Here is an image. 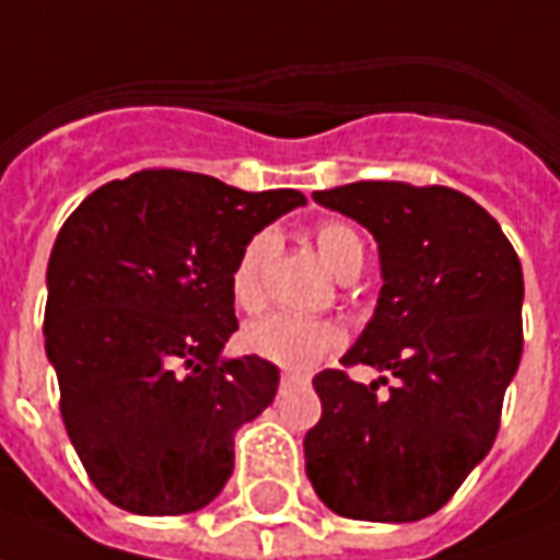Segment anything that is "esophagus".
<instances>
[{
    "label": "esophagus",
    "instance_id": "1",
    "mask_svg": "<svg viewBox=\"0 0 560 560\" xmlns=\"http://www.w3.org/2000/svg\"><path fill=\"white\" fill-rule=\"evenodd\" d=\"M300 378H303L300 373H293V370H284V373H281V385H291V382H300Z\"/></svg>",
    "mask_w": 560,
    "mask_h": 560
}]
</instances>
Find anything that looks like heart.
Instances as JSON below:
<instances>
[{"label":"heart","mask_w":560,"mask_h":560,"mask_svg":"<svg viewBox=\"0 0 560 560\" xmlns=\"http://www.w3.org/2000/svg\"><path fill=\"white\" fill-rule=\"evenodd\" d=\"M276 236L264 230L254 233L252 240L242 245L236 264L230 269V296L242 312H260L267 303V272L272 257H276ZM315 245H318L320 260L334 272L336 279H354L366 260V245L361 233L346 221H324L315 230ZM342 327L327 318H300V315H267L254 320L242 330V348L260 358V361L276 363L284 370H308L324 361L330 351L342 346Z\"/></svg>","instance_id":"b5f03b06"}]
</instances>
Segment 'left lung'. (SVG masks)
<instances>
[{"label":"left lung","mask_w":560,"mask_h":560,"mask_svg":"<svg viewBox=\"0 0 560 560\" xmlns=\"http://www.w3.org/2000/svg\"><path fill=\"white\" fill-rule=\"evenodd\" d=\"M315 199L366 226L382 260L378 306L342 366L388 370L397 385L315 375L306 476L342 518L418 522L494 445L525 342L522 264L498 221L452 187L354 182Z\"/></svg>","instance_id":"1"}]
</instances>
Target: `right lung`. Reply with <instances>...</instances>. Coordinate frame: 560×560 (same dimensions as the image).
Listing matches in <instances>:
<instances>
[{"label":"right lung","mask_w":560,"mask_h":560,"mask_svg":"<svg viewBox=\"0 0 560 560\" xmlns=\"http://www.w3.org/2000/svg\"><path fill=\"white\" fill-rule=\"evenodd\" d=\"M300 190L245 194L142 170L66 218L48 264L45 348L60 416L90 482L136 515H185L233 472V433L267 409L279 370L221 361L240 330L230 269Z\"/></svg>","instance_id":"right-lung-1"}]
</instances>
